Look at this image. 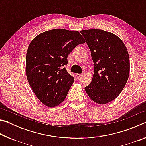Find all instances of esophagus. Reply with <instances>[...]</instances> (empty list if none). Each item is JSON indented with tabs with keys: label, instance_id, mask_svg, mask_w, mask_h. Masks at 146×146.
<instances>
[{
	"label": "esophagus",
	"instance_id": "34e87169",
	"mask_svg": "<svg viewBox=\"0 0 146 146\" xmlns=\"http://www.w3.org/2000/svg\"><path fill=\"white\" fill-rule=\"evenodd\" d=\"M76 77L79 78V77H80V76H82V73H77V74H76Z\"/></svg>",
	"mask_w": 146,
	"mask_h": 146
}]
</instances>
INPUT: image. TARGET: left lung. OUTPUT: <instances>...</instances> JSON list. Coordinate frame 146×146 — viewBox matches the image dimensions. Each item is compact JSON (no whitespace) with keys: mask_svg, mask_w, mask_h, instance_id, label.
<instances>
[{"mask_svg":"<svg viewBox=\"0 0 146 146\" xmlns=\"http://www.w3.org/2000/svg\"><path fill=\"white\" fill-rule=\"evenodd\" d=\"M94 62L92 81L85 88L91 100L105 104L115 99L126 84L129 75V57L122 40L102 29L80 31Z\"/></svg>","mask_w":146,"mask_h":146,"instance_id":"obj_1","label":"left lung"}]
</instances>
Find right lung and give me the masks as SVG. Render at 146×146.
<instances>
[{
    "instance_id": "1",
    "label": "right lung",
    "mask_w": 146,
    "mask_h": 146,
    "mask_svg": "<svg viewBox=\"0 0 146 146\" xmlns=\"http://www.w3.org/2000/svg\"><path fill=\"white\" fill-rule=\"evenodd\" d=\"M85 43L77 31L54 29L33 38L26 53V73L29 84L41 102L55 107L65 99L74 82L64 65L78 44Z\"/></svg>"
}]
</instances>
